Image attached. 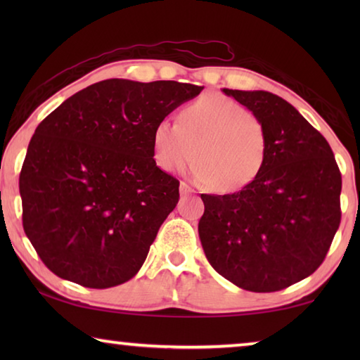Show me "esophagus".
I'll return each instance as SVG.
<instances>
[{"label":"esophagus","instance_id":"34e87169","mask_svg":"<svg viewBox=\"0 0 360 360\" xmlns=\"http://www.w3.org/2000/svg\"><path fill=\"white\" fill-rule=\"evenodd\" d=\"M179 192H181V195H188V193L192 192V188H191V186L186 184V182H181V184H179Z\"/></svg>","mask_w":360,"mask_h":360}]
</instances>
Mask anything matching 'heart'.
Returning a JSON list of instances; mask_svg holds the SVG:
<instances>
[{
	"instance_id": "b5f03b06",
	"label": "heart",
	"mask_w": 360,
	"mask_h": 360,
	"mask_svg": "<svg viewBox=\"0 0 360 360\" xmlns=\"http://www.w3.org/2000/svg\"><path fill=\"white\" fill-rule=\"evenodd\" d=\"M268 135L259 117L222 94H206L181 109L178 124L158 120L152 130V157L158 169L174 173L193 155L191 174L219 192L246 187L264 168Z\"/></svg>"
}]
</instances>
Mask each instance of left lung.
<instances>
[{
    "label": "left lung",
    "mask_w": 360,
    "mask_h": 360,
    "mask_svg": "<svg viewBox=\"0 0 360 360\" xmlns=\"http://www.w3.org/2000/svg\"><path fill=\"white\" fill-rule=\"evenodd\" d=\"M224 94L262 120L264 168L227 195L202 193L198 235L211 266L251 292H276L324 262L340 227L341 173L327 139L283 100L264 90Z\"/></svg>",
    "instance_id": "1"
}]
</instances>
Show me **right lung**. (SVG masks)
Returning <instances> with one entry per match:
<instances>
[{
    "mask_svg": "<svg viewBox=\"0 0 360 360\" xmlns=\"http://www.w3.org/2000/svg\"><path fill=\"white\" fill-rule=\"evenodd\" d=\"M202 90L106 79L41 122L19 188L23 230L49 270L90 289L136 275L179 200V181L152 157V130Z\"/></svg>",
    "mask_w": 360,
    "mask_h": 360,
    "instance_id": "obj_1",
    "label": "right lung"
}]
</instances>
